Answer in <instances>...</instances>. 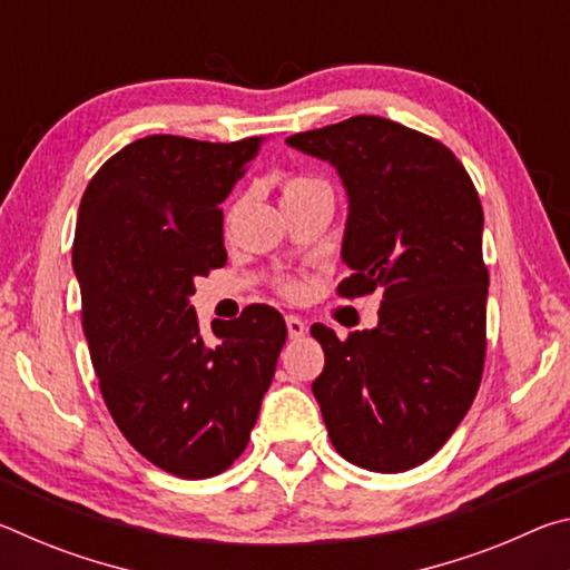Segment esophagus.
<instances>
[{"mask_svg": "<svg viewBox=\"0 0 570 570\" xmlns=\"http://www.w3.org/2000/svg\"><path fill=\"white\" fill-rule=\"evenodd\" d=\"M286 332H288V336H292V340H298V336L306 334V324L298 320V316L288 314L286 316Z\"/></svg>", "mask_w": 570, "mask_h": 570, "instance_id": "esophagus-1", "label": "esophagus"}]
</instances>
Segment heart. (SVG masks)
<instances>
[{
	"label": "heart",
	"instance_id": "obj_1",
	"mask_svg": "<svg viewBox=\"0 0 570 570\" xmlns=\"http://www.w3.org/2000/svg\"><path fill=\"white\" fill-rule=\"evenodd\" d=\"M312 188H326L322 180L316 178H288L284 183V196H294V193H302V190H312Z\"/></svg>",
	"mask_w": 570,
	"mask_h": 570
}]
</instances>
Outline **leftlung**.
Here are the masks:
<instances>
[{
    "mask_svg": "<svg viewBox=\"0 0 570 570\" xmlns=\"http://www.w3.org/2000/svg\"><path fill=\"white\" fill-rule=\"evenodd\" d=\"M326 160L346 190L340 294L382 292L380 322L312 336V382L332 445L352 465L404 472L445 445L475 400L485 362L482 206L455 153L400 122L356 115L286 138Z\"/></svg>",
    "mask_w": 570,
    "mask_h": 570,
    "instance_id": "obj_1",
    "label": "left lung"
}]
</instances>
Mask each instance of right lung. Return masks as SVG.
Listing matches in <instances>:
<instances>
[{"mask_svg":"<svg viewBox=\"0 0 570 570\" xmlns=\"http://www.w3.org/2000/svg\"><path fill=\"white\" fill-rule=\"evenodd\" d=\"M258 138L135 140L95 173L72 268L102 400L125 440L170 475L224 472L248 445L286 342L284 316L248 306L200 334L196 278L226 264L220 204Z\"/></svg>","mask_w":570,"mask_h":570,"instance_id":"1","label":"right lung"}]
</instances>
